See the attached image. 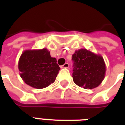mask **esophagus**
I'll return each instance as SVG.
<instances>
[{
  "label": "esophagus",
  "instance_id": "1",
  "mask_svg": "<svg viewBox=\"0 0 125 125\" xmlns=\"http://www.w3.org/2000/svg\"><path fill=\"white\" fill-rule=\"evenodd\" d=\"M61 68H69V63H64L63 65L61 66Z\"/></svg>",
  "mask_w": 125,
  "mask_h": 125
}]
</instances>
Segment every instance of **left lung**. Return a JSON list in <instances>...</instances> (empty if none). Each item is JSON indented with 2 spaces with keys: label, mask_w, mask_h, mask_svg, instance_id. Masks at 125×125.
<instances>
[{
  "label": "left lung",
  "mask_w": 125,
  "mask_h": 125,
  "mask_svg": "<svg viewBox=\"0 0 125 125\" xmlns=\"http://www.w3.org/2000/svg\"><path fill=\"white\" fill-rule=\"evenodd\" d=\"M74 83L85 89H93L102 83L106 65L103 57L86 49H80L72 55Z\"/></svg>",
  "instance_id": "1"
}]
</instances>
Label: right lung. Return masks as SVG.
Segmentation results:
<instances>
[{"label":"right lung","instance_id":"right-lung-1","mask_svg":"<svg viewBox=\"0 0 125 125\" xmlns=\"http://www.w3.org/2000/svg\"><path fill=\"white\" fill-rule=\"evenodd\" d=\"M18 68L23 81L37 89L53 83L60 70L56 59L51 57L46 48L24 51L19 60Z\"/></svg>","mask_w":125,"mask_h":125}]
</instances>
